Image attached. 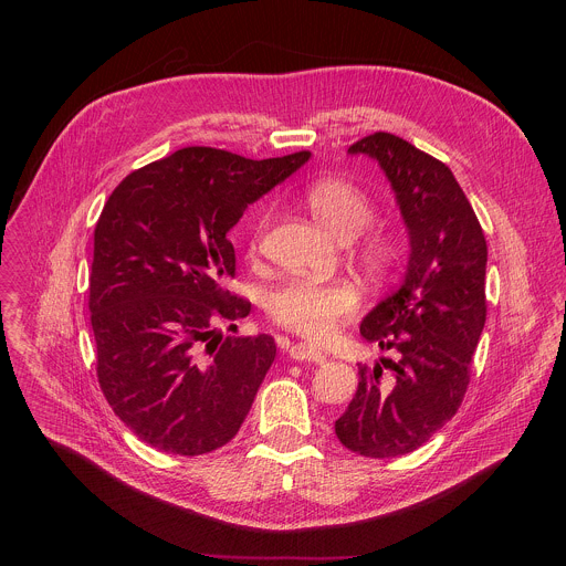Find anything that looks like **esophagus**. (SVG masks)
Instances as JSON below:
<instances>
[{"mask_svg": "<svg viewBox=\"0 0 566 566\" xmlns=\"http://www.w3.org/2000/svg\"><path fill=\"white\" fill-rule=\"evenodd\" d=\"M289 356L293 360H311V363H317L322 365L327 360V356L322 354V349L313 347V345H306V343H295L291 349H289Z\"/></svg>", "mask_w": 566, "mask_h": 566, "instance_id": "obj_1", "label": "esophagus"}]
</instances>
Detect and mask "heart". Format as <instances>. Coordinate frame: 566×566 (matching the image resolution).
Returning a JSON list of instances; mask_svg holds the SVG:
<instances>
[{"label":"heart","mask_w":566,"mask_h":566,"mask_svg":"<svg viewBox=\"0 0 566 566\" xmlns=\"http://www.w3.org/2000/svg\"><path fill=\"white\" fill-rule=\"evenodd\" d=\"M304 201L313 217L336 239L349 241L374 221V203L354 184L345 179H319L304 190ZM269 228V212L255 223L253 249H260ZM360 264L374 273H387L398 260L396 239L387 232L365 234L358 244ZM360 306V293L349 280H308L295 277L275 289L269 300V313L280 327L306 338L325 340L340 322L349 319Z\"/></svg>","instance_id":"b5f03b06"}]
</instances>
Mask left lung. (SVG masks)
<instances>
[{
	"instance_id": "obj_1",
	"label": "left lung",
	"mask_w": 566,
	"mask_h": 566,
	"mask_svg": "<svg viewBox=\"0 0 566 566\" xmlns=\"http://www.w3.org/2000/svg\"><path fill=\"white\" fill-rule=\"evenodd\" d=\"M349 154L380 166L410 237L406 277L360 322L367 343L398 356L358 365V389L336 421L345 448L389 459L421 448L461 406L486 322L489 249L441 160L387 132L360 138Z\"/></svg>"
}]
</instances>
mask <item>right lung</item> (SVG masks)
<instances>
[{"instance_id": "1", "label": "right lung", "mask_w": 566, "mask_h": 566, "mask_svg": "<svg viewBox=\"0 0 566 566\" xmlns=\"http://www.w3.org/2000/svg\"><path fill=\"white\" fill-rule=\"evenodd\" d=\"M308 156L253 160L184 147L125 177L107 199L90 275L96 371L114 415L151 448L206 454L244 423L275 340L214 329L251 313V302L221 289L234 275L228 232Z\"/></svg>"}]
</instances>
